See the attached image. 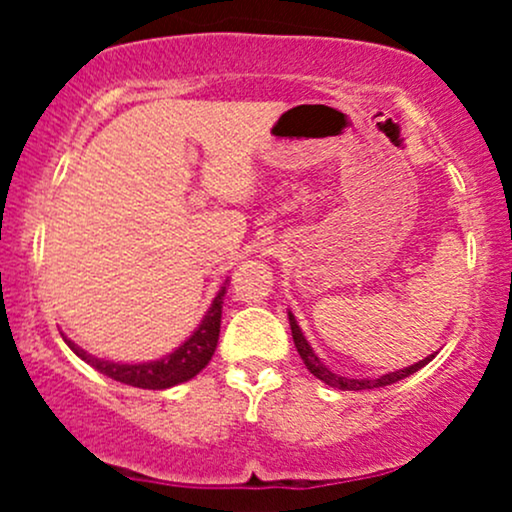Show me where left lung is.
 Returning <instances> with one entry per match:
<instances>
[{
    "instance_id": "8db88e82",
    "label": "left lung",
    "mask_w": 512,
    "mask_h": 512,
    "mask_svg": "<svg viewBox=\"0 0 512 512\" xmlns=\"http://www.w3.org/2000/svg\"><path fill=\"white\" fill-rule=\"evenodd\" d=\"M289 325H291V334H293V344H296L298 354H301L303 363H305V366H308L310 373H313L315 378H320L325 385L337 387V390H375V387L392 385V383H397V380L409 378L411 373H416V370H419V368H424L426 363L431 361L433 356H436V354H431V356H426L424 361L414 363V366L395 370V373H385V375H380V378H375V380H368V378H342V375L332 373V370L320 361V356L315 354L313 346H310L308 339L303 337L301 327H298V322H296V317H293V313H289Z\"/></svg>"
}]
</instances>
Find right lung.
I'll return each instance as SVG.
<instances>
[{"label":"right lung","mask_w":512,"mask_h":512,"mask_svg":"<svg viewBox=\"0 0 512 512\" xmlns=\"http://www.w3.org/2000/svg\"><path fill=\"white\" fill-rule=\"evenodd\" d=\"M223 293H226V286H221V291L216 293V298L211 301V308L207 310V315L202 317L197 330L190 334V339L182 342L173 354L158 358V361H146V363L105 361V358L86 354L81 346L69 342V339H64V342L69 344V349H72L81 361H86L88 366L101 370L103 375L117 380V383L142 387V390H166V387L187 383L190 378H195L199 370L211 361V356H214L216 344H219V332H221Z\"/></svg>","instance_id":"1"}]
</instances>
